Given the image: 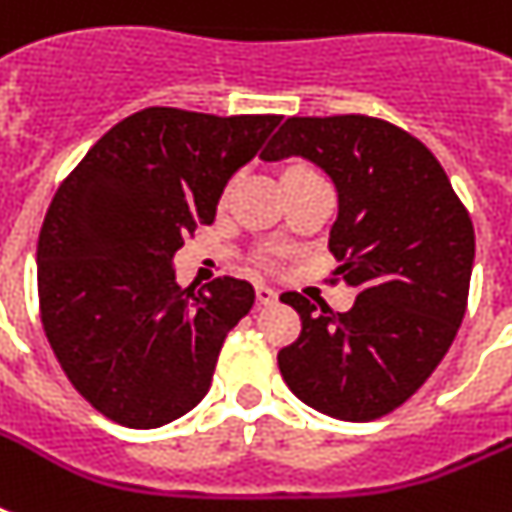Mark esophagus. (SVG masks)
I'll return each instance as SVG.
<instances>
[{
	"label": "esophagus",
	"mask_w": 512,
	"mask_h": 512,
	"mask_svg": "<svg viewBox=\"0 0 512 512\" xmlns=\"http://www.w3.org/2000/svg\"><path fill=\"white\" fill-rule=\"evenodd\" d=\"M255 295H257V303L260 305H273L276 300H279V292L271 287H265V284H260V287L255 289Z\"/></svg>",
	"instance_id": "esophagus-1"
}]
</instances>
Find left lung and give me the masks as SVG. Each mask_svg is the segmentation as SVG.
Listing matches in <instances>:
<instances>
[{
  "label": "left lung",
  "mask_w": 512,
  "mask_h": 512,
  "mask_svg": "<svg viewBox=\"0 0 512 512\" xmlns=\"http://www.w3.org/2000/svg\"><path fill=\"white\" fill-rule=\"evenodd\" d=\"M303 156L337 188L329 249L356 289L348 313L300 292L281 300L303 332L279 350L289 390L316 412L369 422L401 406L433 369L468 308L476 233L438 159L372 116H292L260 159Z\"/></svg>",
  "instance_id": "left-lung-1"
}]
</instances>
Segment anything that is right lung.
I'll return each mask as SVG.
<instances>
[{
  "instance_id": "right-lung-1",
  "label": "right lung",
  "mask_w": 512,
  "mask_h": 512,
  "mask_svg": "<svg viewBox=\"0 0 512 512\" xmlns=\"http://www.w3.org/2000/svg\"><path fill=\"white\" fill-rule=\"evenodd\" d=\"M279 122L143 108L60 183L36 247L42 324L71 385L108 420L159 428L207 396L255 289L231 276L183 289L172 257L215 220L233 172Z\"/></svg>"
}]
</instances>
